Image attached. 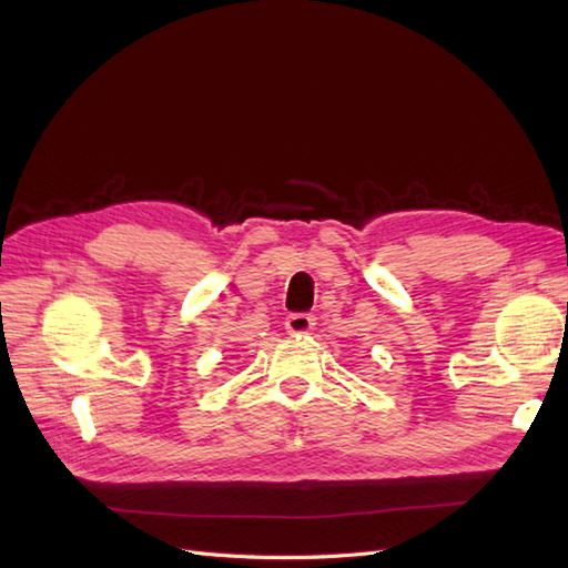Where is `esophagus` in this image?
I'll list each match as a JSON object with an SVG mask.
<instances>
[{
    "instance_id": "1",
    "label": "esophagus",
    "mask_w": 568,
    "mask_h": 568,
    "mask_svg": "<svg viewBox=\"0 0 568 568\" xmlns=\"http://www.w3.org/2000/svg\"><path fill=\"white\" fill-rule=\"evenodd\" d=\"M286 332L288 334H307L315 326V315H307V313H294L286 317Z\"/></svg>"
}]
</instances>
